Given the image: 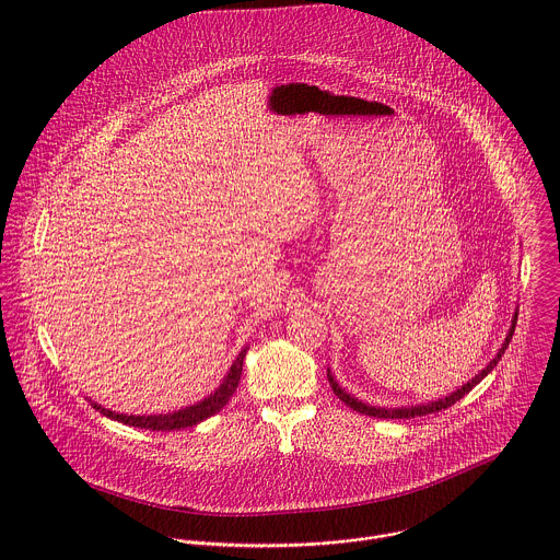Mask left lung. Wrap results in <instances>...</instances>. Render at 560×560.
<instances>
[{"label": "left lung", "instance_id": "obj_1", "mask_svg": "<svg viewBox=\"0 0 560 560\" xmlns=\"http://www.w3.org/2000/svg\"><path fill=\"white\" fill-rule=\"evenodd\" d=\"M517 314L520 312H515V316H513V325H511V329H509V334H506V340H504V345H502V349L498 351V355L487 364V369H482L471 382H467L465 386H460L456 393H452L450 397H445V399H439V401H430V404H423V406H408V408H375V406H369V404H362L360 399H355V397H351L347 390H342L340 386H338V382L334 380V375H331V371L327 369V377H329V384H331V388H334V393H336V397L340 399V401H345L349 408H353L355 412H360V415H366V417H375V419H415V417H425V415H434V412H441V410H445V408H450V406H454L456 401H460L474 386H478L495 366H498V362L502 360V355H504V351L509 349V342L513 340V334H515V325H517Z\"/></svg>", "mask_w": 560, "mask_h": 560}]
</instances>
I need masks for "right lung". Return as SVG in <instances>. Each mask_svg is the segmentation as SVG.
Listing matches in <instances>:
<instances>
[{
    "label": "right lung",
    "instance_id": "1",
    "mask_svg": "<svg viewBox=\"0 0 560 560\" xmlns=\"http://www.w3.org/2000/svg\"><path fill=\"white\" fill-rule=\"evenodd\" d=\"M246 351L248 347H244L240 351V355L235 358L231 371L226 373V377L222 380L220 388H215V393H211L209 397H205L202 401L189 406V408H183L178 412H167V415H150V417H135V415H115L113 410H106L102 406H97L95 401L91 404L100 415L113 419V421H119L124 425H130V428H141V430H152V432H172V430H183V428H191V425H198L200 421L213 417L215 412H220L229 399L233 397L237 384H240V377H242V366H244V358H246Z\"/></svg>",
    "mask_w": 560,
    "mask_h": 560
}]
</instances>
